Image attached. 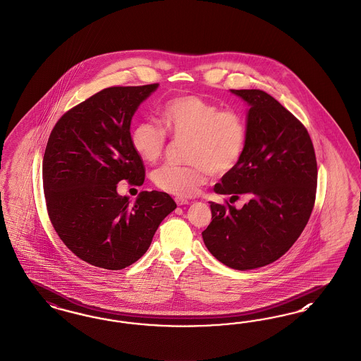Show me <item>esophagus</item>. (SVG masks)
<instances>
[{"instance_id": "esophagus-1", "label": "esophagus", "mask_w": 361, "mask_h": 361, "mask_svg": "<svg viewBox=\"0 0 361 361\" xmlns=\"http://www.w3.org/2000/svg\"><path fill=\"white\" fill-rule=\"evenodd\" d=\"M174 202H176V204H177L178 207H181V205H188V204H189L187 199H183V197H176V199H174Z\"/></svg>"}]
</instances>
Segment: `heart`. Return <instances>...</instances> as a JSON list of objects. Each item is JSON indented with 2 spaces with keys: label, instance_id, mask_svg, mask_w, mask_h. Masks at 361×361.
Segmentation results:
<instances>
[{
  "label": "heart",
  "instance_id": "b5f03b06",
  "mask_svg": "<svg viewBox=\"0 0 361 361\" xmlns=\"http://www.w3.org/2000/svg\"><path fill=\"white\" fill-rule=\"evenodd\" d=\"M159 121L164 130L150 121L135 123L130 142L145 162L153 164L165 149L166 133L176 140H189L187 162L190 165H164L153 173L154 184L166 193L180 197L196 195L209 172L214 176L231 172L245 153V118L238 111L221 110L212 102L195 95L177 97L162 106Z\"/></svg>",
  "mask_w": 361,
  "mask_h": 361
}]
</instances>
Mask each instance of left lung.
<instances>
[{
	"label": "left lung",
	"instance_id": "left-lung-1",
	"mask_svg": "<svg viewBox=\"0 0 361 361\" xmlns=\"http://www.w3.org/2000/svg\"><path fill=\"white\" fill-rule=\"evenodd\" d=\"M250 106L245 153L214 190L250 196L243 208L209 202L208 251L235 270L279 259L302 233L316 200L317 161L302 123L262 90H231Z\"/></svg>",
	"mask_w": 361,
	"mask_h": 361
}]
</instances>
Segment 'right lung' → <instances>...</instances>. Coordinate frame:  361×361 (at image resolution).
I'll return each instance as SVG.
<instances>
[{
    "label": "right lung",
    "instance_id": "1",
    "mask_svg": "<svg viewBox=\"0 0 361 361\" xmlns=\"http://www.w3.org/2000/svg\"><path fill=\"white\" fill-rule=\"evenodd\" d=\"M157 88H104L67 111L49 135L43 159L48 215L63 243L92 266L121 270L137 262L177 207L165 192H141L134 204L116 192L122 180L144 184L130 125Z\"/></svg>",
    "mask_w": 361,
    "mask_h": 361
}]
</instances>
